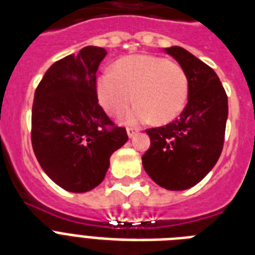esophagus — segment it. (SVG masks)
<instances>
[{"instance_id":"esophagus-1","label":"esophagus","mask_w":255,"mask_h":255,"mask_svg":"<svg viewBox=\"0 0 255 255\" xmlns=\"http://www.w3.org/2000/svg\"><path fill=\"white\" fill-rule=\"evenodd\" d=\"M135 134H137V130L133 129V128H128V135H129V138H133Z\"/></svg>"}]
</instances>
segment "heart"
<instances>
[{
  "instance_id": "heart-1",
  "label": "heart",
  "mask_w": 255,
  "mask_h": 255,
  "mask_svg": "<svg viewBox=\"0 0 255 255\" xmlns=\"http://www.w3.org/2000/svg\"><path fill=\"white\" fill-rule=\"evenodd\" d=\"M96 89L108 113L121 115L135 100L138 104L126 115V121L142 124L152 118V122L164 125L184 109L188 79L176 63L151 55H133L120 59L113 73H101Z\"/></svg>"
}]
</instances>
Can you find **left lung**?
I'll list each match as a JSON object with an SVG mask.
<instances>
[{
    "mask_svg": "<svg viewBox=\"0 0 255 255\" xmlns=\"http://www.w3.org/2000/svg\"><path fill=\"white\" fill-rule=\"evenodd\" d=\"M188 79V103L180 117L147 129L150 147L142 156L144 171L170 191L191 188L219 160L228 118V96L211 67L179 46L164 50Z\"/></svg>",
    "mask_w": 255,
    "mask_h": 255,
    "instance_id": "8db88e82",
    "label": "left lung"
}]
</instances>
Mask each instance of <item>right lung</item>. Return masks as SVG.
I'll return each mask as SVG.
<instances>
[{"label":"right lung","mask_w":255,"mask_h":255,"mask_svg":"<svg viewBox=\"0 0 255 255\" xmlns=\"http://www.w3.org/2000/svg\"><path fill=\"white\" fill-rule=\"evenodd\" d=\"M107 51L84 47L46 71L31 112L32 150L48 178L70 192H87L103 182L109 159L126 143L125 128L100 107L96 72Z\"/></svg>","instance_id":"obj_1"}]
</instances>
